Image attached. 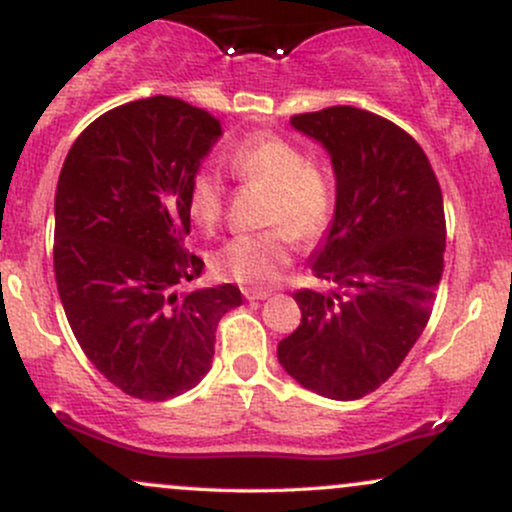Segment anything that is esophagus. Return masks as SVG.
Masks as SVG:
<instances>
[{
	"label": "esophagus",
	"mask_w": 512,
	"mask_h": 512,
	"mask_svg": "<svg viewBox=\"0 0 512 512\" xmlns=\"http://www.w3.org/2000/svg\"><path fill=\"white\" fill-rule=\"evenodd\" d=\"M243 296L248 298V301H264V298L272 296V291L269 289H243Z\"/></svg>",
	"instance_id": "34e87169"
}]
</instances>
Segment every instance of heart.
Wrapping results in <instances>:
<instances>
[{"label":"heart","instance_id":"heart-1","mask_svg":"<svg viewBox=\"0 0 512 512\" xmlns=\"http://www.w3.org/2000/svg\"><path fill=\"white\" fill-rule=\"evenodd\" d=\"M226 163L240 185L267 192L262 223L279 228L228 240L211 255V269L221 279L262 289L291 262V238L308 245L325 236L332 223V185L298 146L274 134L238 142L228 151ZM187 214L204 231L219 226L223 185L216 170L202 168L192 178Z\"/></svg>","mask_w":512,"mask_h":512}]
</instances>
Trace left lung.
Here are the masks:
<instances>
[{
  "instance_id": "1",
  "label": "left lung",
  "mask_w": 512,
  "mask_h": 512,
  "mask_svg": "<svg viewBox=\"0 0 512 512\" xmlns=\"http://www.w3.org/2000/svg\"><path fill=\"white\" fill-rule=\"evenodd\" d=\"M291 125L332 158L337 204L310 257L330 291L293 293L301 325L276 356L305 390L361 399L407 358L431 317L443 276L445 211L414 137L351 105L293 115Z\"/></svg>"
}]
</instances>
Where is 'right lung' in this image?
Listing matches in <instances>:
<instances>
[{"mask_svg": "<svg viewBox=\"0 0 512 512\" xmlns=\"http://www.w3.org/2000/svg\"><path fill=\"white\" fill-rule=\"evenodd\" d=\"M221 122L170 96L132 101L76 137L55 192V279L88 361L129 397L163 402L211 368L233 284L185 289L187 190Z\"/></svg>", "mask_w": 512, "mask_h": 512, "instance_id": "right-lung-1", "label": "right lung"}]
</instances>
